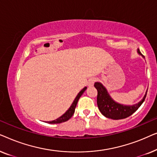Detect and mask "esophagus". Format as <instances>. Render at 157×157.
Segmentation results:
<instances>
[{
  "instance_id": "esophagus-1",
  "label": "esophagus",
  "mask_w": 157,
  "mask_h": 157,
  "mask_svg": "<svg viewBox=\"0 0 157 157\" xmlns=\"http://www.w3.org/2000/svg\"><path fill=\"white\" fill-rule=\"evenodd\" d=\"M96 81V78H90L89 81H88V86H94V83Z\"/></svg>"
}]
</instances>
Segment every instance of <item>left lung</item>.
<instances>
[{"mask_svg":"<svg viewBox=\"0 0 157 157\" xmlns=\"http://www.w3.org/2000/svg\"><path fill=\"white\" fill-rule=\"evenodd\" d=\"M137 52L139 54H141L139 49ZM143 57H144L142 56ZM94 86L97 89V105L98 109L104 117L111 119H122L127 118L133 114L137 109H138L144 101L145 100L147 92L145 96H144L142 100L139 101L138 104H136L133 106H125V105L118 104L115 102L106 91V89L99 82H96L94 83Z\"/></svg>","mask_w":157,"mask_h":157,"instance_id":"obj_1","label":"left lung"}]
</instances>
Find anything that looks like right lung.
Wrapping results in <instances>:
<instances>
[{
	"label": "right lung",
	"instance_id": "1",
	"mask_svg": "<svg viewBox=\"0 0 157 157\" xmlns=\"http://www.w3.org/2000/svg\"><path fill=\"white\" fill-rule=\"evenodd\" d=\"M86 89H87L86 87H84L80 92H79V93L78 94V95L76 96V97L75 98L74 102L72 103L71 106L70 108L66 111V113H64V114H63L61 117L58 118V119H56V120H53V121H47V122H48V124H60V123H62V122H65L66 121H68V119H71V117L73 114L74 113L75 108H76V104H77V103H78V99L80 98L81 95H82V94H83V92L86 91Z\"/></svg>",
	"mask_w": 157,
	"mask_h": 157
}]
</instances>
